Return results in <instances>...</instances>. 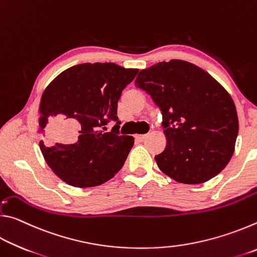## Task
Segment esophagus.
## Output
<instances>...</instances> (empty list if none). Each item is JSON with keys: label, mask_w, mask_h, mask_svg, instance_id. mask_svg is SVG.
<instances>
[{"label": "esophagus", "mask_w": 257, "mask_h": 257, "mask_svg": "<svg viewBox=\"0 0 257 257\" xmlns=\"http://www.w3.org/2000/svg\"><path fill=\"white\" fill-rule=\"evenodd\" d=\"M146 137H147V135H136V137L135 138H136L139 142H143Z\"/></svg>", "instance_id": "34e87169"}]
</instances>
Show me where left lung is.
<instances>
[{
    "instance_id": "left-lung-1",
    "label": "left lung",
    "mask_w": 257,
    "mask_h": 257,
    "mask_svg": "<svg viewBox=\"0 0 257 257\" xmlns=\"http://www.w3.org/2000/svg\"><path fill=\"white\" fill-rule=\"evenodd\" d=\"M135 86L159 106L167 146L155 156L160 170L182 184H202L233 154L238 116L232 98L211 75L182 60L141 70Z\"/></svg>"
}]
</instances>
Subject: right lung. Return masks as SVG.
Masks as SVG:
<instances>
[{"mask_svg":"<svg viewBox=\"0 0 257 257\" xmlns=\"http://www.w3.org/2000/svg\"><path fill=\"white\" fill-rule=\"evenodd\" d=\"M137 72L112 62L77 64L43 93L38 127L43 137L47 128V139L40 147L49 167L67 184L98 186L123 167L134 138L120 134L116 110L121 93ZM111 120L116 124L106 132ZM69 123L73 129L66 132Z\"/></svg>","mask_w":257,"mask_h":257,"instance_id":"add662e5","label":"right lung"}]
</instances>
